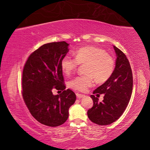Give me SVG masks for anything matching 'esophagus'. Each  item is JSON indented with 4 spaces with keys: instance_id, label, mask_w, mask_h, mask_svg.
<instances>
[{
    "instance_id": "1",
    "label": "esophagus",
    "mask_w": 150,
    "mask_h": 150,
    "mask_svg": "<svg viewBox=\"0 0 150 150\" xmlns=\"http://www.w3.org/2000/svg\"><path fill=\"white\" fill-rule=\"evenodd\" d=\"M76 96H77V97L78 98H81L85 96L84 95H81V94H79V93H76Z\"/></svg>"
}]
</instances>
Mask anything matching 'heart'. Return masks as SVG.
<instances>
[{
	"label": "heart",
	"mask_w": 150,
	"mask_h": 150,
	"mask_svg": "<svg viewBox=\"0 0 150 150\" xmlns=\"http://www.w3.org/2000/svg\"><path fill=\"white\" fill-rule=\"evenodd\" d=\"M79 65H85V73L87 75L79 76L69 82L73 90L84 92L93 86L94 79L97 83L107 81L115 69V61L111 55L100 48L93 46L84 47L75 52V58L65 56L61 62V67L65 74L77 69Z\"/></svg>",
	"instance_id": "b5f03b06"
}]
</instances>
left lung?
I'll list each match as a JSON object with an SVG mask.
<instances>
[{
  "label": "left lung",
  "mask_w": 150,
  "mask_h": 150,
  "mask_svg": "<svg viewBox=\"0 0 150 150\" xmlns=\"http://www.w3.org/2000/svg\"><path fill=\"white\" fill-rule=\"evenodd\" d=\"M116 52L115 68L106 82L96 88L93 94H104L102 102L92 95L93 107L87 111L88 118L98 125H108L120 117L128 105L133 88L131 67L126 55L113 45Z\"/></svg>",
  "instance_id": "1"
}]
</instances>
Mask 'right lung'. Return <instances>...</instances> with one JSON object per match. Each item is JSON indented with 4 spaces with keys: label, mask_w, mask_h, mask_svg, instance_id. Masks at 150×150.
Masks as SVG:
<instances>
[{
    "label": "right lung",
    "mask_w": 150,
    "mask_h": 150,
    "mask_svg": "<svg viewBox=\"0 0 150 150\" xmlns=\"http://www.w3.org/2000/svg\"><path fill=\"white\" fill-rule=\"evenodd\" d=\"M69 45L65 42L43 45L30 55L24 67L22 96L25 104L33 117L48 126L65 122L70 106L76 100L74 92L65 90L61 67V62L69 50ZM54 88L63 92L53 95Z\"/></svg>",
    "instance_id": "add662e5"
}]
</instances>
